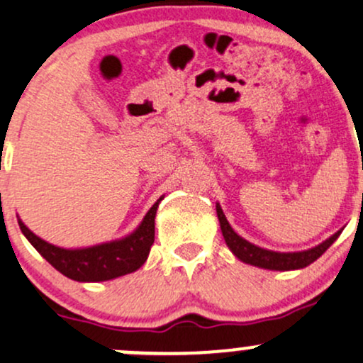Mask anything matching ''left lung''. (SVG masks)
Masks as SVG:
<instances>
[{"label":"left lung","mask_w":363,"mask_h":363,"mask_svg":"<svg viewBox=\"0 0 363 363\" xmlns=\"http://www.w3.org/2000/svg\"><path fill=\"white\" fill-rule=\"evenodd\" d=\"M216 215H218L225 242H227L228 247H230V251L234 252L240 261L247 262V264H252V266H259V268H264V269H277V272H289V269L306 268V266H309L311 262H314L318 257L323 256V254L328 251L329 245L335 242L341 234V230L336 232L335 235L329 237L328 240H324V242L319 244L318 247L309 249V251L273 252V251H266V249L257 247V245L247 242V240L242 239V237L237 235L234 228L230 227V223H228L227 218H225L220 205H216Z\"/></svg>","instance_id":"1"}]
</instances>
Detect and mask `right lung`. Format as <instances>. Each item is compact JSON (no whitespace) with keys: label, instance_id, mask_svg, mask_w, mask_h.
I'll return each instance as SVG.
<instances>
[{"label":"right lung","instance_id":"add662e5","mask_svg":"<svg viewBox=\"0 0 363 363\" xmlns=\"http://www.w3.org/2000/svg\"><path fill=\"white\" fill-rule=\"evenodd\" d=\"M160 199L150 208L143 222L131 235L114 242L86 249H61L45 242L18 222L20 230L40 256L57 272L77 281H106L141 268L155 240V213Z\"/></svg>","mask_w":363,"mask_h":363}]
</instances>
